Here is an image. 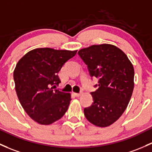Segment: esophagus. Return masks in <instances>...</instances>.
<instances>
[{"instance_id": "obj_1", "label": "esophagus", "mask_w": 152, "mask_h": 152, "mask_svg": "<svg viewBox=\"0 0 152 152\" xmlns=\"http://www.w3.org/2000/svg\"><path fill=\"white\" fill-rule=\"evenodd\" d=\"M73 94H74V95L76 96V97H79V96H80L81 94H82V93H81V92H80V93H73Z\"/></svg>"}]
</instances>
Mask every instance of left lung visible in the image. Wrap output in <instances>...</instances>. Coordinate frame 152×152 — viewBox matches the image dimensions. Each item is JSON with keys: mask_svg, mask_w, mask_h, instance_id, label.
<instances>
[{"mask_svg": "<svg viewBox=\"0 0 152 152\" xmlns=\"http://www.w3.org/2000/svg\"><path fill=\"white\" fill-rule=\"evenodd\" d=\"M98 89L91 92L94 102L84 108L86 119L99 127L115 123L126 110L134 87V69L127 56L109 44L91 45L78 52Z\"/></svg>", "mask_w": 152, "mask_h": 152, "instance_id": "obj_1", "label": "left lung"}]
</instances>
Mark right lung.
I'll return each instance as SVG.
<instances>
[{"label":"right lung","mask_w":152,"mask_h":152,"mask_svg":"<svg viewBox=\"0 0 152 152\" xmlns=\"http://www.w3.org/2000/svg\"><path fill=\"white\" fill-rule=\"evenodd\" d=\"M76 52L37 48L16 64L14 71L16 94L25 112L37 123L50 125L67 111L71 94L54 89L61 83L58 73Z\"/></svg>","instance_id":"1"}]
</instances>
